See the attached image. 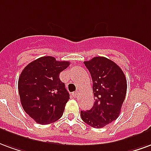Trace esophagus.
<instances>
[{
	"instance_id": "34e87169",
	"label": "esophagus",
	"mask_w": 151,
	"mask_h": 151,
	"mask_svg": "<svg viewBox=\"0 0 151 151\" xmlns=\"http://www.w3.org/2000/svg\"><path fill=\"white\" fill-rule=\"evenodd\" d=\"M78 95H79V92H72V96H74V97H77L78 96Z\"/></svg>"
}]
</instances>
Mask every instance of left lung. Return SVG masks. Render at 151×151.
<instances>
[{
    "label": "left lung",
    "mask_w": 151,
    "mask_h": 151,
    "mask_svg": "<svg viewBox=\"0 0 151 151\" xmlns=\"http://www.w3.org/2000/svg\"><path fill=\"white\" fill-rule=\"evenodd\" d=\"M91 74L94 105L80 111L81 118L93 128H102L118 117L125 101L127 82L119 66L105 57L83 62Z\"/></svg>",
    "instance_id": "1"
}]
</instances>
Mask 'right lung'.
I'll use <instances>...</instances> for the list:
<instances>
[{"label": "right lung", "mask_w": 151, "mask_h": 151, "mask_svg": "<svg viewBox=\"0 0 151 151\" xmlns=\"http://www.w3.org/2000/svg\"><path fill=\"white\" fill-rule=\"evenodd\" d=\"M69 65L68 61H57L51 56H43L29 63L20 75L21 104L38 124L47 125L63 116L70 96L59 74Z\"/></svg>", "instance_id": "right-lung-1"}]
</instances>
